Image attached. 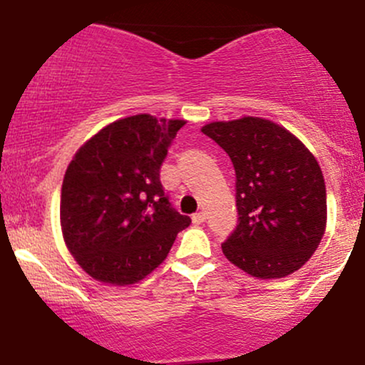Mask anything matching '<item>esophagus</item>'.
<instances>
[{"label":"esophagus","mask_w":365,"mask_h":365,"mask_svg":"<svg viewBox=\"0 0 365 365\" xmlns=\"http://www.w3.org/2000/svg\"><path fill=\"white\" fill-rule=\"evenodd\" d=\"M192 221H194L195 225H202L204 221H206V212H202V211L195 212V215L192 216Z\"/></svg>","instance_id":"34e87169"}]
</instances>
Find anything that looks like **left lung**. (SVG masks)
I'll list each match as a JSON object with an SVG mask.
<instances>
[{
  "label": "left lung",
  "mask_w": 365,
  "mask_h": 365,
  "mask_svg": "<svg viewBox=\"0 0 365 365\" xmlns=\"http://www.w3.org/2000/svg\"><path fill=\"white\" fill-rule=\"evenodd\" d=\"M202 133L225 149L237 175L238 225L223 254L261 279L295 273L326 230V185L319 163L293 133L271 120L212 121Z\"/></svg>",
  "instance_id": "8db88e82"
}]
</instances>
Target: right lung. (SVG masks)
Listing matches in <instances>:
<instances>
[{
	"mask_svg": "<svg viewBox=\"0 0 365 365\" xmlns=\"http://www.w3.org/2000/svg\"><path fill=\"white\" fill-rule=\"evenodd\" d=\"M185 120L148 113L113 121L75 153L61 187V232L94 279L133 284L166 259L190 225L163 190L159 170Z\"/></svg>",
	"mask_w": 365,
	"mask_h": 365,
	"instance_id": "right-lung-1",
	"label": "right lung"
}]
</instances>
